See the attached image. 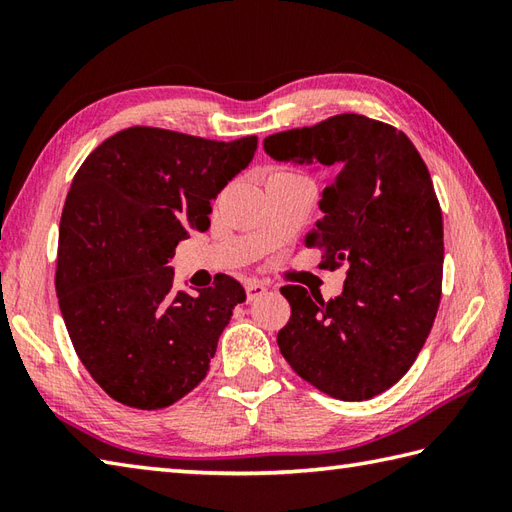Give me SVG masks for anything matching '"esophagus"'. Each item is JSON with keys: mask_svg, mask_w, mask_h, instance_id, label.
Here are the masks:
<instances>
[{"mask_svg": "<svg viewBox=\"0 0 512 512\" xmlns=\"http://www.w3.org/2000/svg\"><path fill=\"white\" fill-rule=\"evenodd\" d=\"M266 286L264 284H259V281H248L246 284V301H255L257 297H262V295H266Z\"/></svg>", "mask_w": 512, "mask_h": 512, "instance_id": "esophagus-1", "label": "esophagus"}]
</instances>
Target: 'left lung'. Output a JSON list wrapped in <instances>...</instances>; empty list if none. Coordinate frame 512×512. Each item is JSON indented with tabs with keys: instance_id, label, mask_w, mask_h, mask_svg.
<instances>
[{
	"instance_id": "1",
	"label": "left lung",
	"mask_w": 512,
	"mask_h": 512,
	"mask_svg": "<svg viewBox=\"0 0 512 512\" xmlns=\"http://www.w3.org/2000/svg\"><path fill=\"white\" fill-rule=\"evenodd\" d=\"M264 151L332 173L308 246L323 250L325 266L347 264L330 301L281 288L292 314L279 350L332 398L383 394L416 361L440 303L444 233L429 169L405 134L358 114L273 134Z\"/></svg>"
}]
</instances>
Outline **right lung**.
I'll return each mask as SVG.
<instances>
[{"label":"right lung","instance_id":"right-lung-1","mask_svg":"<svg viewBox=\"0 0 512 512\" xmlns=\"http://www.w3.org/2000/svg\"><path fill=\"white\" fill-rule=\"evenodd\" d=\"M255 151V136L217 143L129 127L76 171L59 226V308L81 363L123 405L169 407L209 372L246 292L226 275L198 295L176 292L169 262L211 226V200Z\"/></svg>","mask_w":512,"mask_h":512}]
</instances>
